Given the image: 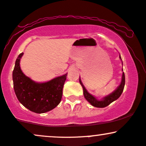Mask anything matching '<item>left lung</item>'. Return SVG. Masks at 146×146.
Returning <instances> with one entry per match:
<instances>
[{
  "mask_svg": "<svg viewBox=\"0 0 146 146\" xmlns=\"http://www.w3.org/2000/svg\"><path fill=\"white\" fill-rule=\"evenodd\" d=\"M119 58L121 60V56H119ZM122 64H123V62H122ZM122 71H123V68H122ZM80 84L82 85L83 88L84 90V96L86 100L88 101L89 103L93 106L97 107V108H104V107L107 106L111 104L112 102L117 100V99L121 96L122 92H123V88H124L125 86V75L124 73L123 72L122 73V78H121V82L120 85L117 87V88L115 91H113V93H110V95H107L102 99V100H98L96 98H95L93 95L90 94L88 91H87L85 87L84 86L80 78Z\"/></svg>",
  "mask_w": 146,
  "mask_h": 146,
  "instance_id": "obj_1",
  "label": "left lung"
}]
</instances>
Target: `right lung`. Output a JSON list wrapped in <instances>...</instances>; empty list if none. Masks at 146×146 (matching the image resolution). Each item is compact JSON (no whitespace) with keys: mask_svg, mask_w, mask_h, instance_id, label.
<instances>
[{"mask_svg":"<svg viewBox=\"0 0 146 146\" xmlns=\"http://www.w3.org/2000/svg\"><path fill=\"white\" fill-rule=\"evenodd\" d=\"M23 53L18 56L13 71V82L18 101L25 108L36 113L50 111L60 104L67 73L43 83H38L27 77L20 66Z\"/></svg>","mask_w":146,"mask_h":146,"instance_id":"add662e5","label":"right lung"}]
</instances>
